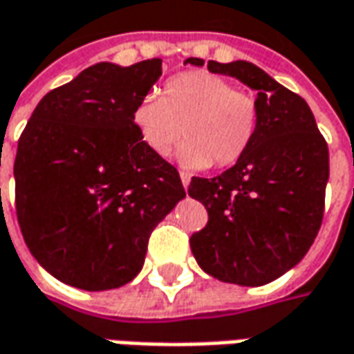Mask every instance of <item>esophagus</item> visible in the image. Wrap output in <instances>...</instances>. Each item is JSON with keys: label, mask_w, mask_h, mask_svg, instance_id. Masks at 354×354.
<instances>
[{"label": "esophagus", "mask_w": 354, "mask_h": 354, "mask_svg": "<svg viewBox=\"0 0 354 354\" xmlns=\"http://www.w3.org/2000/svg\"><path fill=\"white\" fill-rule=\"evenodd\" d=\"M179 177H181L183 187L187 189V187H189V183H191V175H189V173H187V171H181V173H179Z\"/></svg>", "instance_id": "esophagus-1"}]
</instances>
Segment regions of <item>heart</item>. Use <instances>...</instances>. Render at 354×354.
<instances>
[{
  "instance_id": "1",
  "label": "heart",
  "mask_w": 354,
  "mask_h": 354,
  "mask_svg": "<svg viewBox=\"0 0 354 354\" xmlns=\"http://www.w3.org/2000/svg\"><path fill=\"white\" fill-rule=\"evenodd\" d=\"M134 124L146 148L167 158L185 138L179 160L187 167L236 165L259 128L253 95L210 72H185L167 80L163 95H146L134 109Z\"/></svg>"
}]
</instances>
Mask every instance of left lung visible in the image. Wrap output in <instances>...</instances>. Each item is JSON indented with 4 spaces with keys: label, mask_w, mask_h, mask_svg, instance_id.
Here are the masks:
<instances>
[{
    "label": "left lung",
    "mask_w": 354,
    "mask_h": 354,
    "mask_svg": "<svg viewBox=\"0 0 354 354\" xmlns=\"http://www.w3.org/2000/svg\"><path fill=\"white\" fill-rule=\"evenodd\" d=\"M206 68L257 91L259 128L234 167L191 179L189 194L208 212L206 226L191 236V251L218 281L263 286L298 265L314 243L324 220L329 149L304 99L255 64L210 60Z\"/></svg>",
    "instance_id": "left-lung-1"
}]
</instances>
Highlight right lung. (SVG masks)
Masks as SVG:
<instances>
[{"instance_id": "1", "label": "right lung", "mask_w": 354, "mask_h": 354, "mask_svg": "<svg viewBox=\"0 0 354 354\" xmlns=\"http://www.w3.org/2000/svg\"><path fill=\"white\" fill-rule=\"evenodd\" d=\"M160 75V58L95 64L44 95L19 138L21 234L70 286L111 290L132 281L149 234L185 198L179 171L146 148L132 118Z\"/></svg>"}]
</instances>
